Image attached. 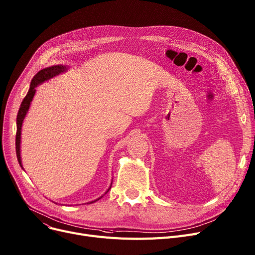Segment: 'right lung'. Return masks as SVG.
I'll return each mask as SVG.
<instances>
[{
  "label": "right lung",
  "instance_id": "right-lung-1",
  "mask_svg": "<svg viewBox=\"0 0 255 255\" xmlns=\"http://www.w3.org/2000/svg\"><path fill=\"white\" fill-rule=\"evenodd\" d=\"M69 67L65 66V65H62V64H58V65H52V66H49V67H46V69L44 70H41L39 73H37V75L32 78L31 82H30V86H29V90L26 94V96L24 97V99L22 100L21 103V106L19 108V111H18V114H17V119H16V125H17V131H16V142H15V145H16V155H17V160H18L20 166L22 167L21 165V157H20V138H21V127H22V123H23V120L25 118V115L29 109V106H30V103L31 100L33 98V96H35V93H36V87L38 86V85L42 84L43 82L45 81H48L50 80L51 78H53L63 72H65ZM111 189V186H110ZM110 189L108 190V192L110 191ZM101 198V197H100ZM100 198L90 202V203H94L96 202L97 200H99Z\"/></svg>",
  "mask_w": 255,
  "mask_h": 255
}]
</instances>
